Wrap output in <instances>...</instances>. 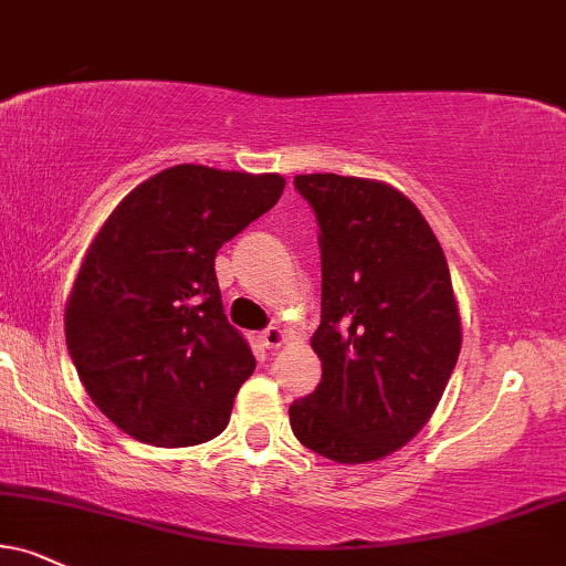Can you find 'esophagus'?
Listing matches in <instances>:
<instances>
[{"mask_svg": "<svg viewBox=\"0 0 566 566\" xmlns=\"http://www.w3.org/2000/svg\"><path fill=\"white\" fill-rule=\"evenodd\" d=\"M283 340H285V333H283L281 327H277V325H270L268 331L262 333V344L268 346V348H277V346H283Z\"/></svg>", "mask_w": 566, "mask_h": 566, "instance_id": "34e87169", "label": "esophagus"}]
</instances>
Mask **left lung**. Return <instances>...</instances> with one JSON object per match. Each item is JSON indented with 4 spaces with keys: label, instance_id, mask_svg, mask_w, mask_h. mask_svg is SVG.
I'll return each instance as SVG.
<instances>
[{
    "label": "left lung",
    "instance_id": "obj_1",
    "mask_svg": "<svg viewBox=\"0 0 566 566\" xmlns=\"http://www.w3.org/2000/svg\"><path fill=\"white\" fill-rule=\"evenodd\" d=\"M294 186L319 226L323 317L312 348L323 380L291 403V430L333 462H375L422 430L457 367L462 319L449 262L394 186L336 172Z\"/></svg>",
    "mask_w": 566,
    "mask_h": 566
}]
</instances>
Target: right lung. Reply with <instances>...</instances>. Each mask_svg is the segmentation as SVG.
Here are the masks:
<instances>
[{
    "mask_svg": "<svg viewBox=\"0 0 566 566\" xmlns=\"http://www.w3.org/2000/svg\"><path fill=\"white\" fill-rule=\"evenodd\" d=\"M277 172L176 165L113 209L83 256L65 338L91 401L142 443L226 430L254 354L222 310L214 256L275 207Z\"/></svg>",
    "mask_w": 566,
    "mask_h": 566,
    "instance_id": "obj_1",
    "label": "right lung"
}]
</instances>
